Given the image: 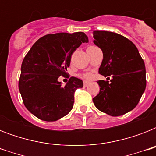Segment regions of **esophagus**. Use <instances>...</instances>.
Masks as SVG:
<instances>
[{
  "mask_svg": "<svg viewBox=\"0 0 156 156\" xmlns=\"http://www.w3.org/2000/svg\"><path fill=\"white\" fill-rule=\"evenodd\" d=\"M89 83H90L89 81H84V82H83V85H84V87H87Z\"/></svg>",
  "mask_w": 156,
  "mask_h": 156,
  "instance_id": "obj_1",
  "label": "esophagus"
}]
</instances>
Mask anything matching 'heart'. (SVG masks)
<instances>
[{
  "instance_id": "1",
  "label": "heart",
  "mask_w": 156,
  "mask_h": 156,
  "mask_svg": "<svg viewBox=\"0 0 156 156\" xmlns=\"http://www.w3.org/2000/svg\"><path fill=\"white\" fill-rule=\"evenodd\" d=\"M83 78H86V79H88V78H90V73H84L83 75Z\"/></svg>"
}]
</instances>
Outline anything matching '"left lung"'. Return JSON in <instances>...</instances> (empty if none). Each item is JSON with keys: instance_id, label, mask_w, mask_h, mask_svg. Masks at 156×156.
Here are the masks:
<instances>
[{"instance_id": "8db88e82", "label": "left lung", "mask_w": 156, "mask_h": 156, "mask_svg": "<svg viewBox=\"0 0 156 156\" xmlns=\"http://www.w3.org/2000/svg\"><path fill=\"white\" fill-rule=\"evenodd\" d=\"M93 42L103 52L99 73L108 81L100 80V93L93 102L100 111L118 116L133 110L146 89V68L133 43L125 36L105 30L93 31Z\"/></svg>"}]
</instances>
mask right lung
Wrapping results in <instances>:
<instances>
[{
    "instance_id": "right-lung-1",
    "label": "right lung",
    "mask_w": 156,
    "mask_h": 156,
    "mask_svg": "<svg viewBox=\"0 0 156 156\" xmlns=\"http://www.w3.org/2000/svg\"><path fill=\"white\" fill-rule=\"evenodd\" d=\"M87 42L85 33L61 32L44 35L30 48L22 63L18 88L23 104L34 116L55 121L73 108L74 92L83 87V81L71 77L62 87L58 78L66 77L73 52Z\"/></svg>"
}]
</instances>
